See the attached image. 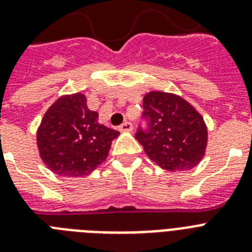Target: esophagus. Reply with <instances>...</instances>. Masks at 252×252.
I'll return each instance as SVG.
<instances>
[{
  "label": "esophagus",
  "mask_w": 252,
  "mask_h": 252,
  "mask_svg": "<svg viewBox=\"0 0 252 252\" xmlns=\"http://www.w3.org/2000/svg\"><path fill=\"white\" fill-rule=\"evenodd\" d=\"M118 130L121 131V132H130V131H132V124H131V122H124V124L118 127Z\"/></svg>",
  "instance_id": "1"
}]
</instances>
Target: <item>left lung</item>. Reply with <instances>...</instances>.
I'll use <instances>...</instances> for the list:
<instances>
[{
    "instance_id": "obj_1",
    "label": "left lung",
    "mask_w": 252,
    "mask_h": 252,
    "mask_svg": "<svg viewBox=\"0 0 252 252\" xmlns=\"http://www.w3.org/2000/svg\"><path fill=\"white\" fill-rule=\"evenodd\" d=\"M143 107L149 131H137L136 140L145 154L165 171L196 167L208 145V127L199 111L181 95L162 90L145 94Z\"/></svg>"
}]
</instances>
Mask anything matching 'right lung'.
Returning <instances> with one entry per match:
<instances>
[{"instance_id": "1", "label": "right lung", "mask_w": 252, "mask_h": 252, "mask_svg": "<svg viewBox=\"0 0 252 252\" xmlns=\"http://www.w3.org/2000/svg\"><path fill=\"white\" fill-rule=\"evenodd\" d=\"M120 132L98 122L83 93L66 94L47 109L36 130V147L43 163L63 177H83L108 157Z\"/></svg>"}]
</instances>
